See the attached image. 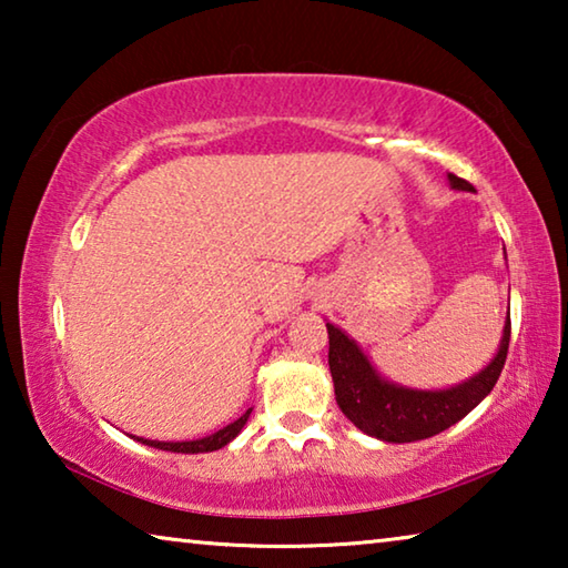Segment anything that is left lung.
Wrapping results in <instances>:
<instances>
[{
	"label": "left lung",
	"instance_id": "obj_1",
	"mask_svg": "<svg viewBox=\"0 0 568 568\" xmlns=\"http://www.w3.org/2000/svg\"><path fill=\"white\" fill-rule=\"evenodd\" d=\"M448 180L456 190H474L464 178L448 175ZM325 328L331 343L328 365L335 383V400L353 426L388 444L430 438L474 410L494 390L511 341V318H508L501 348L478 376L448 390H410L383 381L358 345L341 328L331 323H325Z\"/></svg>",
	"mask_w": 568,
	"mask_h": 568
}]
</instances>
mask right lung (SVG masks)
<instances>
[{
  "instance_id": "obj_1",
  "label": "right lung",
  "mask_w": 568,
  "mask_h": 568,
  "mask_svg": "<svg viewBox=\"0 0 568 568\" xmlns=\"http://www.w3.org/2000/svg\"><path fill=\"white\" fill-rule=\"evenodd\" d=\"M247 416H250V410H245L243 416H240L235 423H230V426H225L223 430H217V434L200 438V440H182V444H165V440H145V438H138V440H142V444H148V446L162 448V450H175V454H207V450H217V448L227 446L230 440H233L240 430H243Z\"/></svg>"
}]
</instances>
